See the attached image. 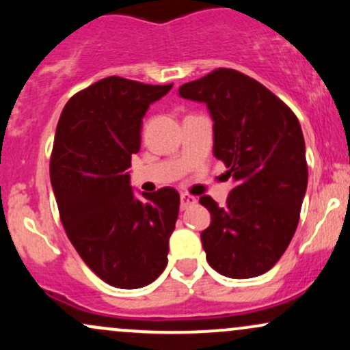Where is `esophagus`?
I'll use <instances>...</instances> for the list:
<instances>
[{"mask_svg":"<svg viewBox=\"0 0 350 350\" xmlns=\"http://www.w3.org/2000/svg\"><path fill=\"white\" fill-rule=\"evenodd\" d=\"M196 202H198V199H196L194 196H189V194H180V208H183V211H186L187 207L194 206Z\"/></svg>","mask_w":350,"mask_h":350,"instance_id":"34e87169","label":"esophagus"}]
</instances>
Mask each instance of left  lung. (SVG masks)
Segmentation results:
<instances>
[{"label": "left lung", "mask_w": 350, "mask_h": 350, "mask_svg": "<svg viewBox=\"0 0 350 350\" xmlns=\"http://www.w3.org/2000/svg\"><path fill=\"white\" fill-rule=\"evenodd\" d=\"M179 97L206 103L214 122V156L235 187L227 206L208 196L200 234L207 262L228 278L271 270L298 227L308 187L306 146L296 115L267 87L232 69H217L179 87Z\"/></svg>", "instance_id": "left-lung-1"}]
</instances>
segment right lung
<instances>
[{
	"label": "right lung",
	"instance_id": "1",
	"mask_svg": "<svg viewBox=\"0 0 350 350\" xmlns=\"http://www.w3.org/2000/svg\"><path fill=\"white\" fill-rule=\"evenodd\" d=\"M171 88L102 79L66 103L55 130L51 183L62 226L87 267L122 290L146 286L167 265L178 191L136 198L128 167L143 116Z\"/></svg>",
	"mask_w": 350,
	"mask_h": 350
}]
</instances>
